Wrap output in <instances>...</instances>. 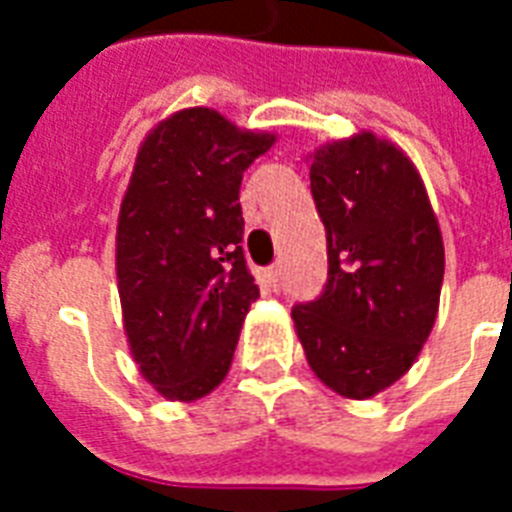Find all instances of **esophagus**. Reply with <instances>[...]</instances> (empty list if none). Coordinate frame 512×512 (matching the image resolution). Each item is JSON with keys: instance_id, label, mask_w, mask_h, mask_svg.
<instances>
[{"instance_id": "esophagus-1", "label": "esophagus", "mask_w": 512, "mask_h": 512, "mask_svg": "<svg viewBox=\"0 0 512 512\" xmlns=\"http://www.w3.org/2000/svg\"><path fill=\"white\" fill-rule=\"evenodd\" d=\"M263 281L268 284V287L279 289V281H281V268L279 265H271L268 271H263Z\"/></svg>"}]
</instances>
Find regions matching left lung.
Instances as JSON below:
<instances>
[{
	"label": "left lung",
	"instance_id": "obj_1",
	"mask_svg": "<svg viewBox=\"0 0 512 512\" xmlns=\"http://www.w3.org/2000/svg\"><path fill=\"white\" fill-rule=\"evenodd\" d=\"M311 193L327 228V284L292 308L305 358L345 398L380 393L436 324L444 241L414 164L361 132L316 151Z\"/></svg>",
	"mask_w": 512,
	"mask_h": 512
}]
</instances>
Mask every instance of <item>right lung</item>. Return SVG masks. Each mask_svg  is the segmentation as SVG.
<instances>
[{
	"label": "right lung",
	"mask_w": 512,
	"mask_h": 512,
	"mask_svg": "<svg viewBox=\"0 0 512 512\" xmlns=\"http://www.w3.org/2000/svg\"><path fill=\"white\" fill-rule=\"evenodd\" d=\"M273 135L241 132L209 108L156 127L138 151L116 231L124 332L162 396L193 401L231 369L249 305L241 177Z\"/></svg>",
	"instance_id": "obj_1"
}]
</instances>
